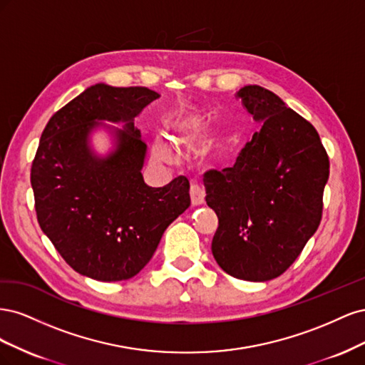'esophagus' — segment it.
Returning a JSON list of instances; mask_svg holds the SVG:
<instances>
[{"instance_id":"esophagus-1","label":"esophagus","mask_w":365,"mask_h":365,"mask_svg":"<svg viewBox=\"0 0 365 365\" xmlns=\"http://www.w3.org/2000/svg\"><path fill=\"white\" fill-rule=\"evenodd\" d=\"M190 200H192L193 207H200L205 202V192H204L201 185L192 184V187H190Z\"/></svg>"}]
</instances>
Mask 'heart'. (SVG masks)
Wrapping results in <instances>:
<instances>
[{"label": "heart", "instance_id": "heart-1", "mask_svg": "<svg viewBox=\"0 0 365 365\" xmlns=\"http://www.w3.org/2000/svg\"><path fill=\"white\" fill-rule=\"evenodd\" d=\"M202 125V117L193 111H180L170 118V128L173 130V141H185L195 130ZM210 149H217L216 143L210 145ZM153 153L158 160L169 161L172 158V149L164 140L158 138L153 141Z\"/></svg>", "mask_w": 365, "mask_h": 365}]
</instances>
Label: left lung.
Here are the masks:
<instances>
[{"label": "left lung", "mask_w": 365, "mask_h": 365, "mask_svg": "<svg viewBox=\"0 0 365 365\" xmlns=\"http://www.w3.org/2000/svg\"><path fill=\"white\" fill-rule=\"evenodd\" d=\"M260 125L233 168L205 173V201L219 227L212 252L227 274L279 277L314 236L323 212L329 157L315 128L259 85L237 91Z\"/></svg>", "instance_id": "obj_1"}]
</instances>
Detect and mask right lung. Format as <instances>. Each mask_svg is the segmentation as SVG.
<instances>
[{
    "label": "right lung",
    "mask_w": 365,
    "mask_h": 365,
    "mask_svg": "<svg viewBox=\"0 0 365 365\" xmlns=\"http://www.w3.org/2000/svg\"><path fill=\"white\" fill-rule=\"evenodd\" d=\"M160 94L145 86L96 83L54 114L31 164L38 222L70 267L98 282L137 275L173 220L190 205V184L143 180L148 146L134 120ZM121 123L123 128L107 124ZM103 128L113 150L98 156L91 135Z\"/></svg>",
    "instance_id": "add662e5"
}]
</instances>
